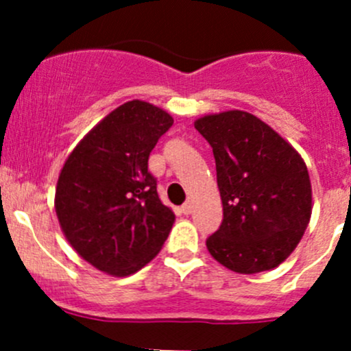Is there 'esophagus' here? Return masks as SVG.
<instances>
[{"instance_id": "obj_1", "label": "esophagus", "mask_w": 351, "mask_h": 351, "mask_svg": "<svg viewBox=\"0 0 351 351\" xmlns=\"http://www.w3.org/2000/svg\"><path fill=\"white\" fill-rule=\"evenodd\" d=\"M182 212L185 215L192 214V212H193V204H192V202H186V204H183L182 205Z\"/></svg>"}]
</instances>
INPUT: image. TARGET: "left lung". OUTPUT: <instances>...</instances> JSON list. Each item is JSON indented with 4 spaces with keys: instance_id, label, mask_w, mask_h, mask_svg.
<instances>
[{
    "instance_id": "left-lung-1",
    "label": "left lung",
    "mask_w": 351,
    "mask_h": 351,
    "mask_svg": "<svg viewBox=\"0 0 351 351\" xmlns=\"http://www.w3.org/2000/svg\"><path fill=\"white\" fill-rule=\"evenodd\" d=\"M195 129L214 153L224 210L221 228L207 238L208 253L236 274L278 267L302 239L313 212L304 159L241 110L200 117Z\"/></svg>"
}]
</instances>
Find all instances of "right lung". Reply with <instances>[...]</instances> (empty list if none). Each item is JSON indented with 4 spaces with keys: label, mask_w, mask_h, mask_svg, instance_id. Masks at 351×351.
<instances>
[{
    "label": "right lung",
    "mask_w": 351,
    "mask_h": 351,
    "mask_svg": "<svg viewBox=\"0 0 351 351\" xmlns=\"http://www.w3.org/2000/svg\"><path fill=\"white\" fill-rule=\"evenodd\" d=\"M173 117L132 100L98 122L67 156L56 214L71 246L113 277L146 267L168 238L175 214L158 197L147 159Z\"/></svg>",
    "instance_id": "right-lung-1"
}]
</instances>
